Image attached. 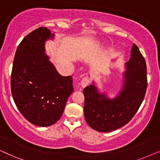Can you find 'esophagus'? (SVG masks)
I'll return each instance as SVG.
<instances>
[{"label": "esophagus", "instance_id": "34e87169", "mask_svg": "<svg viewBox=\"0 0 160 160\" xmlns=\"http://www.w3.org/2000/svg\"><path fill=\"white\" fill-rule=\"evenodd\" d=\"M89 83H90V80H89V78L87 77L84 78L82 81H81V83H80L81 87H82V88H86V87L89 84Z\"/></svg>", "mask_w": 160, "mask_h": 160}]
</instances>
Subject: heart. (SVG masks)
<instances>
[{
    "label": "heart",
    "instance_id": "heart-1",
    "mask_svg": "<svg viewBox=\"0 0 160 160\" xmlns=\"http://www.w3.org/2000/svg\"><path fill=\"white\" fill-rule=\"evenodd\" d=\"M93 50H94V48H91V51H93Z\"/></svg>",
    "mask_w": 160,
    "mask_h": 160
}]
</instances>
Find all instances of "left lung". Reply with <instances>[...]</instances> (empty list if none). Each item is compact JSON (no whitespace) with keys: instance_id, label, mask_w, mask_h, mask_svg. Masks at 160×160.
Segmentation results:
<instances>
[{"instance_id":"1","label":"left lung","mask_w":160,"mask_h":160,"mask_svg":"<svg viewBox=\"0 0 160 160\" xmlns=\"http://www.w3.org/2000/svg\"><path fill=\"white\" fill-rule=\"evenodd\" d=\"M125 67L123 88L114 98L99 92L94 82L83 91L85 120L94 130L108 132L125 126L143 101L147 88L146 63L135 44Z\"/></svg>"}]
</instances>
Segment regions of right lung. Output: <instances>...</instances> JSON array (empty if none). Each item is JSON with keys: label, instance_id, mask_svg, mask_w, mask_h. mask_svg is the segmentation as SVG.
Listing matches in <instances>:
<instances>
[{"label": "right lung", "instance_id": "right-lung-1", "mask_svg": "<svg viewBox=\"0 0 160 160\" xmlns=\"http://www.w3.org/2000/svg\"><path fill=\"white\" fill-rule=\"evenodd\" d=\"M55 34L45 27L28 34L17 48L11 76L13 100L28 121L49 126L59 121L73 92L72 77L62 76L45 53Z\"/></svg>", "mask_w": 160, "mask_h": 160}]
</instances>
